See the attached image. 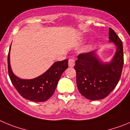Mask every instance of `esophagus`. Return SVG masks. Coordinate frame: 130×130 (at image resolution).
I'll return each instance as SVG.
<instances>
[{
	"mask_svg": "<svg viewBox=\"0 0 130 130\" xmlns=\"http://www.w3.org/2000/svg\"><path fill=\"white\" fill-rule=\"evenodd\" d=\"M75 64V60H74V58H71L69 59V66L70 67H73L74 65Z\"/></svg>",
	"mask_w": 130,
	"mask_h": 130,
	"instance_id": "34e87169",
	"label": "esophagus"
}]
</instances>
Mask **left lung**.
<instances>
[{
	"mask_svg": "<svg viewBox=\"0 0 130 130\" xmlns=\"http://www.w3.org/2000/svg\"><path fill=\"white\" fill-rule=\"evenodd\" d=\"M109 41L117 46L116 52L110 62L100 60L96 51L80 54L76 61V84L79 92L91 100L106 98L115 89L120 79L124 65L122 41L109 28Z\"/></svg>",
	"mask_w": 130,
	"mask_h": 130,
	"instance_id": "1",
	"label": "left lung"
}]
</instances>
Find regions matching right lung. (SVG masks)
<instances>
[{
	"label": "right lung",
	"instance_id": "add662e5",
	"mask_svg": "<svg viewBox=\"0 0 130 130\" xmlns=\"http://www.w3.org/2000/svg\"><path fill=\"white\" fill-rule=\"evenodd\" d=\"M10 51L8 56V74L11 83L18 93L25 99L33 102H45L53 95L63 72L68 68V59L55 62L39 76L23 79L16 76L10 66Z\"/></svg>",
	"mask_w": 130,
	"mask_h": 130
}]
</instances>
